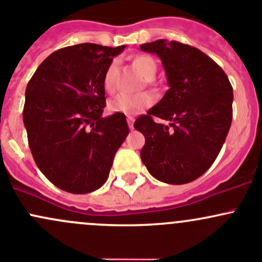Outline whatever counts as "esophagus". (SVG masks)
<instances>
[{"mask_svg":"<svg viewBox=\"0 0 262 262\" xmlns=\"http://www.w3.org/2000/svg\"><path fill=\"white\" fill-rule=\"evenodd\" d=\"M134 121H135V118L132 117V116H127V122H128V126H130L131 130L134 128Z\"/></svg>","mask_w":262,"mask_h":262,"instance_id":"esophagus-1","label":"esophagus"}]
</instances>
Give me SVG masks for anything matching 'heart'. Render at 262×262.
I'll return each instance as SVG.
<instances>
[{"instance_id":"obj_1","label":"heart","mask_w":262,"mask_h":262,"mask_svg":"<svg viewBox=\"0 0 262 262\" xmlns=\"http://www.w3.org/2000/svg\"><path fill=\"white\" fill-rule=\"evenodd\" d=\"M135 68L140 73L145 80H151L155 77L158 66L154 58L150 55H137L132 60ZM116 63H112L107 68L103 77V85L108 92L113 91V79H115ZM152 104V97L149 93H140V94H127L121 93L110 101L108 108L110 111L115 113H123V115H134L144 111L145 108Z\"/></svg>"}]
</instances>
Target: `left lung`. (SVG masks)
I'll list each match as a JSON object with an SVG mask.
<instances>
[{"mask_svg":"<svg viewBox=\"0 0 262 262\" xmlns=\"http://www.w3.org/2000/svg\"><path fill=\"white\" fill-rule=\"evenodd\" d=\"M156 54L169 90L135 121L145 136L141 160L154 178L168 184H187L211 168L232 122L233 90L226 73L196 48L165 39L140 45ZM154 117L169 121L156 124Z\"/></svg>","mask_w":262,"mask_h":262,"instance_id":"1","label":"left lung"}]
</instances>
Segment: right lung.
Segmentation results:
<instances>
[{"label": "right lung", "instance_id": "add662e5", "mask_svg": "<svg viewBox=\"0 0 262 262\" xmlns=\"http://www.w3.org/2000/svg\"><path fill=\"white\" fill-rule=\"evenodd\" d=\"M117 48L78 44L50 54L28 83L23 118L40 171L73 194L106 183L116 151L128 135L123 113L102 117L103 77Z\"/></svg>", "mask_w": 262, "mask_h": 262}]
</instances>
